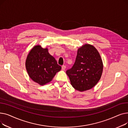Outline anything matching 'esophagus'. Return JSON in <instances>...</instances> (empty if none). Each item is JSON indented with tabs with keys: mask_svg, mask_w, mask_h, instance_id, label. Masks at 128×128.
I'll list each match as a JSON object with an SVG mask.
<instances>
[{
	"mask_svg": "<svg viewBox=\"0 0 128 128\" xmlns=\"http://www.w3.org/2000/svg\"><path fill=\"white\" fill-rule=\"evenodd\" d=\"M65 68H66V66L65 65H63L62 66V70H65Z\"/></svg>",
	"mask_w": 128,
	"mask_h": 128,
	"instance_id": "esophagus-1",
	"label": "esophagus"
}]
</instances>
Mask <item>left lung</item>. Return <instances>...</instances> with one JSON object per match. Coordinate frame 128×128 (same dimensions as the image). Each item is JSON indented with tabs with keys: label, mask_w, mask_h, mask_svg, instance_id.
<instances>
[{
	"label": "left lung",
	"mask_w": 128,
	"mask_h": 128,
	"mask_svg": "<svg viewBox=\"0 0 128 128\" xmlns=\"http://www.w3.org/2000/svg\"><path fill=\"white\" fill-rule=\"evenodd\" d=\"M103 69V62L98 51L92 45L85 44L78 49L75 63L66 74L73 88L82 92L92 89L98 84Z\"/></svg>",
	"instance_id": "1"
}]
</instances>
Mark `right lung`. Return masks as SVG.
<instances>
[{"mask_svg":"<svg viewBox=\"0 0 128 128\" xmlns=\"http://www.w3.org/2000/svg\"><path fill=\"white\" fill-rule=\"evenodd\" d=\"M25 66L28 76L34 82L43 86L50 82L61 66L48 52V48L37 45L27 56Z\"/></svg>","mask_w":128,"mask_h":128,"instance_id":"add662e5","label":"right lung"}]
</instances>
